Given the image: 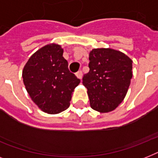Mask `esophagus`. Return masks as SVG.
Masks as SVG:
<instances>
[{
    "mask_svg": "<svg viewBox=\"0 0 158 158\" xmlns=\"http://www.w3.org/2000/svg\"><path fill=\"white\" fill-rule=\"evenodd\" d=\"M75 75H76L78 79H82V77H83V73H82L81 70H79V71H78L76 74H75Z\"/></svg>",
    "mask_w": 158,
    "mask_h": 158,
    "instance_id": "1",
    "label": "esophagus"
}]
</instances>
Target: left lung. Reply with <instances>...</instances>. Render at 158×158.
Masks as SVG:
<instances>
[{
	"instance_id": "1",
	"label": "left lung",
	"mask_w": 158,
	"mask_h": 158,
	"mask_svg": "<svg viewBox=\"0 0 158 158\" xmlns=\"http://www.w3.org/2000/svg\"><path fill=\"white\" fill-rule=\"evenodd\" d=\"M132 62L125 54L110 48L90 52L89 72L83 77V84L94 110L109 112L122 102L133 76Z\"/></svg>"
}]
</instances>
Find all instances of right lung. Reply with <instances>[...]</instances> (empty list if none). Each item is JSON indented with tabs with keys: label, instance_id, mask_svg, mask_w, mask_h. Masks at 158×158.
<instances>
[{
	"label": "right lung",
	"instance_id": "add662e5",
	"mask_svg": "<svg viewBox=\"0 0 158 158\" xmlns=\"http://www.w3.org/2000/svg\"><path fill=\"white\" fill-rule=\"evenodd\" d=\"M58 44H48L28 59L23 69V81L33 102L48 114H57L69 106L72 93L80 80L68 69Z\"/></svg>",
	"mask_w": 158,
	"mask_h": 158
}]
</instances>
